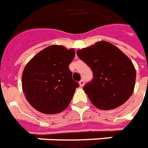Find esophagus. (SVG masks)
Returning a JSON list of instances; mask_svg holds the SVG:
<instances>
[{
    "instance_id": "34e87169",
    "label": "esophagus",
    "mask_w": 148,
    "mask_h": 148,
    "mask_svg": "<svg viewBox=\"0 0 148 148\" xmlns=\"http://www.w3.org/2000/svg\"><path fill=\"white\" fill-rule=\"evenodd\" d=\"M79 84L80 87H83V86L84 85V79H81V80L79 82Z\"/></svg>"
}]
</instances>
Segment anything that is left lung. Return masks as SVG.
<instances>
[{"label": "left lung", "instance_id": "left-lung-1", "mask_svg": "<svg viewBox=\"0 0 148 148\" xmlns=\"http://www.w3.org/2000/svg\"><path fill=\"white\" fill-rule=\"evenodd\" d=\"M76 54L92 71L93 79L83 89L96 108H118L132 95L136 72L131 60L107 41L96 43Z\"/></svg>", "mask_w": 148, "mask_h": 148}]
</instances>
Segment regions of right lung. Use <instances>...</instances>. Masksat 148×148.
<instances>
[{
	"label": "right lung",
	"mask_w": 148,
	"mask_h": 148,
	"mask_svg": "<svg viewBox=\"0 0 148 148\" xmlns=\"http://www.w3.org/2000/svg\"><path fill=\"white\" fill-rule=\"evenodd\" d=\"M74 56V49L51 45L27 64L22 75V88L35 109L45 114H56L69 105L79 87L72 79L69 67Z\"/></svg>",
	"instance_id": "obj_1"
}]
</instances>
